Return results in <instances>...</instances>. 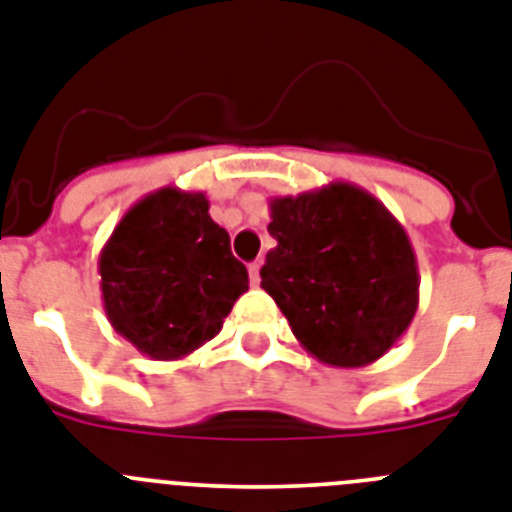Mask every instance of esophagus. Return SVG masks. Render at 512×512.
<instances>
[{
	"label": "esophagus",
	"mask_w": 512,
	"mask_h": 512,
	"mask_svg": "<svg viewBox=\"0 0 512 512\" xmlns=\"http://www.w3.org/2000/svg\"><path fill=\"white\" fill-rule=\"evenodd\" d=\"M261 264L259 261H253V264H248V277H251V285L253 287H259V282H261Z\"/></svg>",
	"instance_id": "obj_1"
}]
</instances>
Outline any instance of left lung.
Masks as SVG:
<instances>
[{"label":"left lung","instance_id":"obj_1","mask_svg":"<svg viewBox=\"0 0 512 512\" xmlns=\"http://www.w3.org/2000/svg\"><path fill=\"white\" fill-rule=\"evenodd\" d=\"M261 287L308 355L331 368L381 360L409 329L419 272L401 222L365 189L334 181L269 202Z\"/></svg>","mask_w":512,"mask_h":512}]
</instances>
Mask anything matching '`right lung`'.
Segmentation results:
<instances>
[{"label": "right lung", "mask_w": 512, "mask_h": 512, "mask_svg": "<svg viewBox=\"0 0 512 512\" xmlns=\"http://www.w3.org/2000/svg\"><path fill=\"white\" fill-rule=\"evenodd\" d=\"M111 326L150 360H181L220 334L248 272L202 191L165 186L142 196L98 259Z\"/></svg>", "instance_id": "right-lung-1"}]
</instances>
